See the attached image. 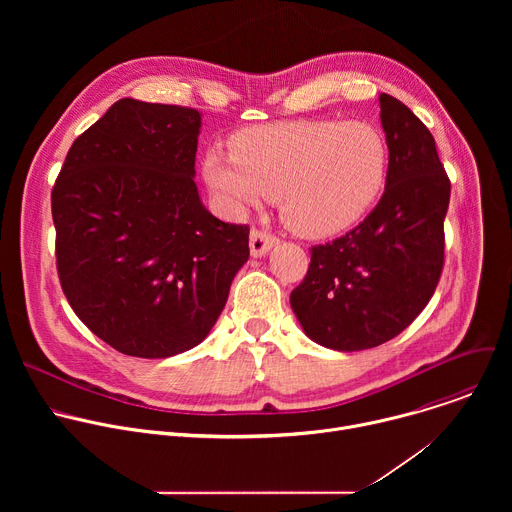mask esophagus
Instances as JSON below:
<instances>
[{
  "mask_svg": "<svg viewBox=\"0 0 512 512\" xmlns=\"http://www.w3.org/2000/svg\"><path fill=\"white\" fill-rule=\"evenodd\" d=\"M275 243H277V239L273 235L259 231V229H253L249 235V249H251L253 257H265Z\"/></svg>",
  "mask_w": 512,
  "mask_h": 512,
  "instance_id": "1",
  "label": "esophagus"
}]
</instances>
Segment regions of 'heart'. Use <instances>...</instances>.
I'll return each mask as SVG.
<instances>
[{
	"label": "heart",
	"instance_id": "heart-1",
	"mask_svg": "<svg viewBox=\"0 0 512 512\" xmlns=\"http://www.w3.org/2000/svg\"><path fill=\"white\" fill-rule=\"evenodd\" d=\"M389 170L385 133L369 121L302 119L241 131L233 154L206 152L202 174L235 212L279 198L283 223L306 239L344 233L379 200Z\"/></svg>",
	"mask_w": 512,
	"mask_h": 512
}]
</instances>
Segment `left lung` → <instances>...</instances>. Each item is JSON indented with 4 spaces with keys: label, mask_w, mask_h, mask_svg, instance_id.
<instances>
[{
    "label": "left lung",
    "mask_w": 512,
    "mask_h": 512,
    "mask_svg": "<svg viewBox=\"0 0 512 512\" xmlns=\"http://www.w3.org/2000/svg\"><path fill=\"white\" fill-rule=\"evenodd\" d=\"M389 143L385 194L344 237L312 247L289 304L306 336L354 352L401 334L427 306L444 267L450 180L421 119L391 95L379 97Z\"/></svg>",
    "instance_id": "8db88e82"
}]
</instances>
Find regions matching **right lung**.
Instances as JSON below:
<instances>
[{
    "instance_id": "1",
    "label": "right lung",
    "mask_w": 512,
    "mask_h": 512,
    "mask_svg": "<svg viewBox=\"0 0 512 512\" xmlns=\"http://www.w3.org/2000/svg\"><path fill=\"white\" fill-rule=\"evenodd\" d=\"M200 127L196 109L121 99L75 139L52 190L64 296L129 356L198 346L249 259V229L200 200Z\"/></svg>"
}]
</instances>
